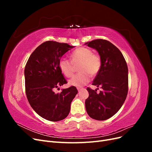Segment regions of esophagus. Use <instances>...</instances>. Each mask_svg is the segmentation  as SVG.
I'll return each mask as SVG.
<instances>
[{
	"label": "esophagus",
	"mask_w": 152,
	"mask_h": 152,
	"mask_svg": "<svg viewBox=\"0 0 152 152\" xmlns=\"http://www.w3.org/2000/svg\"><path fill=\"white\" fill-rule=\"evenodd\" d=\"M77 90H78V91L80 92L82 90V87H77Z\"/></svg>",
	"instance_id": "1"
}]
</instances>
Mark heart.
Listing matches in <instances>:
<instances>
[{
  "instance_id": "b5f03b06",
  "label": "heart",
  "mask_w": 152,
  "mask_h": 152,
  "mask_svg": "<svg viewBox=\"0 0 152 152\" xmlns=\"http://www.w3.org/2000/svg\"><path fill=\"white\" fill-rule=\"evenodd\" d=\"M70 61L62 58L59 61L58 66L61 72L66 77H70L74 72V66L79 64L77 71L79 72L69 80V85L81 87L86 85L90 80V75L94 77L98 74L102 68V60L97 54L87 48H79L71 54Z\"/></svg>"
}]
</instances>
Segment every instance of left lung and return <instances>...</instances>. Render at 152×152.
<instances>
[{
	"label": "left lung",
	"mask_w": 152,
	"mask_h": 152,
	"mask_svg": "<svg viewBox=\"0 0 152 152\" xmlns=\"http://www.w3.org/2000/svg\"><path fill=\"white\" fill-rule=\"evenodd\" d=\"M87 46L98 52L102 68L93 85L102 89L87 88L89 97L85 104L87 114L92 118L104 121L115 114L126 99L128 93V68L122 53L109 41L96 39L86 42Z\"/></svg>",
	"instance_id": "obj_1"
}]
</instances>
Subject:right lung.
<instances>
[{
	"label": "right lung",
	"instance_id": "obj_1",
	"mask_svg": "<svg viewBox=\"0 0 152 152\" xmlns=\"http://www.w3.org/2000/svg\"><path fill=\"white\" fill-rule=\"evenodd\" d=\"M74 46L46 41L31 53L25 68V91L28 102L39 115L49 121L65 118L72 100L78 93L72 86L56 93L54 90L66 84L58 63L63 54Z\"/></svg>",
	"mask_w": 152,
	"mask_h": 152
}]
</instances>
